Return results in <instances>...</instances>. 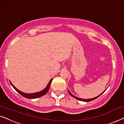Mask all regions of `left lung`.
<instances>
[{
  "instance_id": "1",
  "label": "left lung",
  "mask_w": 124,
  "mask_h": 124,
  "mask_svg": "<svg viewBox=\"0 0 124 124\" xmlns=\"http://www.w3.org/2000/svg\"><path fill=\"white\" fill-rule=\"evenodd\" d=\"M107 90V89H106ZM106 90H105L104 91V92H102V93L100 94V95H99V96H96V97H95V98H92V99H81V98H78V97H76L75 96H74V95H72V94L71 93V92H70V91H69V90H68V91H69V93H70V95L72 97H73V98H75V99H77V100H80V101H85V102H89V101H92V100H95V99H96V98H98V97H99L100 95H102V94H103L104 92L105 91H106Z\"/></svg>"
}]
</instances>
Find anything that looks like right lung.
Returning a JSON list of instances; mask_svg holds the SVG:
<instances>
[{"label":"right lung","mask_w":124,"mask_h":124,"mask_svg":"<svg viewBox=\"0 0 124 124\" xmlns=\"http://www.w3.org/2000/svg\"><path fill=\"white\" fill-rule=\"evenodd\" d=\"M52 80H53V79H51V80H50V82H49L48 85H47V86L45 87V89H44L43 90L41 91L36 92V93H24V92H21L20 90H18V89L16 88V87L12 85V83H11V82H10V83H11V85H12V86L14 87V88L15 89V90L16 91L18 92V93H19L21 95H22L23 96H24V98H26L27 99H36V98H39V97L45 95V94L47 93V91H49V88H50V86L51 83H52Z\"/></svg>","instance_id":"right-lung-1"}]
</instances>
